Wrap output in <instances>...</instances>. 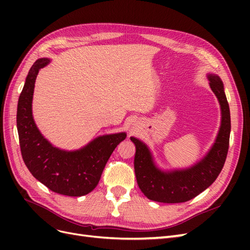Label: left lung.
<instances>
[{
    "instance_id": "left-lung-1",
    "label": "left lung",
    "mask_w": 250,
    "mask_h": 250,
    "mask_svg": "<svg viewBox=\"0 0 250 250\" xmlns=\"http://www.w3.org/2000/svg\"><path fill=\"white\" fill-rule=\"evenodd\" d=\"M209 86L221 106V126L208 153L191 168L174 171L158 169L148 147L135 138L134 172L138 185L150 200L164 203H179L193 199L214 183L220 174L228 155L230 134V112L221 79L208 75Z\"/></svg>"
}]
</instances>
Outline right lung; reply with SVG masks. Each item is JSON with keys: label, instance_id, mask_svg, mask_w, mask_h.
I'll return each instance as SVG.
<instances>
[{"label": "right lung", "instance_id": "1", "mask_svg": "<svg viewBox=\"0 0 250 250\" xmlns=\"http://www.w3.org/2000/svg\"><path fill=\"white\" fill-rule=\"evenodd\" d=\"M50 62L37 59L30 69L19 98L17 126L22 160L32 175L51 191L66 196H83L99 183L108 158L126 133L98 137L76 151L56 148L42 137L32 116V99L37 74Z\"/></svg>", "mask_w": 250, "mask_h": 250}]
</instances>
